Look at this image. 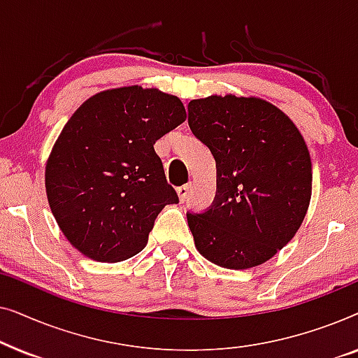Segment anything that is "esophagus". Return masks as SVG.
Instances as JSON below:
<instances>
[{
  "label": "esophagus",
  "mask_w": 358,
  "mask_h": 358,
  "mask_svg": "<svg viewBox=\"0 0 358 358\" xmlns=\"http://www.w3.org/2000/svg\"><path fill=\"white\" fill-rule=\"evenodd\" d=\"M189 190H190V184L182 185V187L178 189V197L180 202H185V199H187V195H189Z\"/></svg>",
  "instance_id": "esophagus-1"
}]
</instances>
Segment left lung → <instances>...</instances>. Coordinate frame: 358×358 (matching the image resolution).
Returning a JSON list of instances; mask_svg holds the SVG:
<instances>
[{
    "label": "left lung",
    "instance_id": "obj_1",
    "mask_svg": "<svg viewBox=\"0 0 358 358\" xmlns=\"http://www.w3.org/2000/svg\"><path fill=\"white\" fill-rule=\"evenodd\" d=\"M189 127L217 161V199L187 215L197 251L244 271L272 259L300 229L313 190L305 138L285 112L256 96L189 102Z\"/></svg>",
    "mask_w": 358,
    "mask_h": 358
}]
</instances>
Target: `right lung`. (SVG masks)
I'll return each mask as SVG.
<instances>
[{
    "label": "right lung",
    "mask_w": 358,
    "mask_h": 358,
    "mask_svg": "<svg viewBox=\"0 0 358 358\" xmlns=\"http://www.w3.org/2000/svg\"><path fill=\"white\" fill-rule=\"evenodd\" d=\"M178 96L138 85L96 92L63 127L45 164L58 228L97 262H120L148 243L158 213L178 203L155 151L185 120Z\"/></svg>",
    "instance_id": "1"
}]
</instances>
